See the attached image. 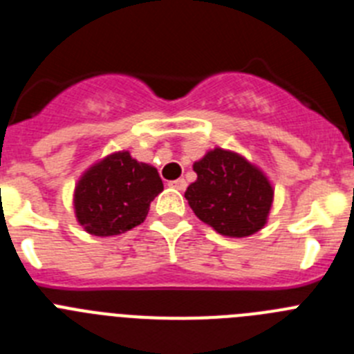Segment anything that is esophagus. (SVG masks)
<instances>
[{
    "mask_svg": "<svg viewBox=\"0 0 354 354\" xmlns=\"http://www.w3.org/2000/svg\"><path fill=\"white\" fill-rule=\"evenodd\" d=\"M186 180L184 179H177V180H171L170 183V187H175V189H179V192H184L186 189Z\"/></svg>",
    "mask_w": 354,
    "mask_h": 354,
    "instance_id": "34e87169",
    "label": "esophagus"
}]
</instances>
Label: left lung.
Wrapping results in <instances>:
<instances>
[{
  "mask_svg": "<svg viewBox=\"0 0 354 354\" xmlns=\"http://www.w3.org/2000/svg\"><path fill=\"white\" fill-rule=\"evenodd\" d=\"M196 180L187 186V204L198 220L227 237L259 232L270 216L274 189L264 171L245 156L221 147L195 161Z\"/></svg>",
  "mask_w": 354,
  "mask_h": 354,
  "instance_id": "obj_1",
  "label": "left lung"
}]
</instances>
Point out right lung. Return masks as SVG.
I'll list each match as a JSON object with an SVG mask.
<instances>
[{
	"label": "right lung",
	"instance_id": "obj_1",
	"mask_svg": "<svg viewBox=\"0 0 354 354\" xmlns=\"http://www.w3.org/2000/svg\"><path fill=\"white\" fill-rule=\"evenodd\" d=\"M161 192L162 180L152 165L136 161L127 150L113 152L77 180L76 220L92 236H118L145 221L150 202Z\"/></svg>",
	"mask_w": 354,
	"mask_h": 354
}]
</instances>
